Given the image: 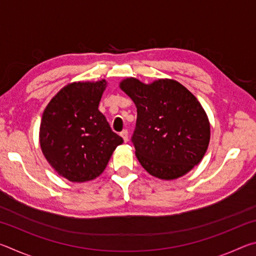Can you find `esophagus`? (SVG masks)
<instances>
[{
	"mask_svg": "<svg viewBox=\"0 0 256 256\" xmlns=\"http://www.w3.org/2000/svg\"><path fill=\"white\" fill-rule=\"evenodd\" d=\"M120 136L123 138V140L125 142H128V130H123V131L120 132Z\"/></svg>",
	"mask_w": 256,
	"mask_h": 256,
	"instance_id": "obj_1",
	"label": "esophagus"
}]
</instances>
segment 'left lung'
Here are the masks:
<instances>
[{
    "label": "left lung",
    "mask_w": 256,
    "mask_h": 256,
    "mask_svg": "<svg viewBox=\"0 0 256 256\" xmlns=\"http://www.w3.org/2000/svg\"><path fill=\"white\" fill-rule=\"evenodd\" d=\"M136 106L132 136L141 166L160 180H175L201 162L210 141V123L193 94L180 82L136 78L120 84Z\"/></svg>",
    "instance_id": "8db88e82"
}]
</instances>
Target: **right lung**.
Instances as JSON below:
<instances>
[{"instance_id": "add662e5", "label": "right lung", "mask_w": 256, "mask_h": 256, "mask_svg": "<svg viewBox=\"0 0 256 256\" xmlns=\"http://www.w3.org/2000/svg\"><path fill=\"white\" fill-rule=\"evenodd\" d=\"M107 82H73L52 98L42 114L40 142L47 162L70 182L96 178L123 144L98 110Z\"/></svg>"}]
</instances>
